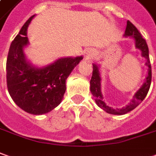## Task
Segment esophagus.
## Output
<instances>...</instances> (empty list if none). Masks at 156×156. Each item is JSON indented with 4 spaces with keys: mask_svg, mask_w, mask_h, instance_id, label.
I'll use <instances>...</instances> for the list:
<instances>
[{
    "mask_svg": "<svg viewBox=\"0 0 156 156\" xmlns=\"http://www.w3.org/2000/svg\"><path fill=\"white\" fill-rule=\"evenodd\" d=\"M92 57V52H88V54H86L87 59H90Z\"/></svg>",
    "mask_w": 156,
    "mask_h": 156,
    "instance_id": "obj_1",
    "label": "esophagus"
}]
</instances>
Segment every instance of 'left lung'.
I'll return each mask as SVG.
<instances>
[{"mask_svg":"<svg viewBox=\"0 0 156 156\" xmlns=\"http://www.w3.org/2000/svg\"><path fill=\"white\" fill-rule=\"evenodd\" d=\"M125 37H131L135 39L136 47L137 48H139L142 51V56H144L147 59L146 65L149 66V75L146 78V81H145L144 84L135 94L134 98L130 102V104L122 108L114 109L108 107V106H107L105 104L104 101H102L103 97H102L101 92V78L99 71H98V66H96V65H93V73H92L91 80H90V91H91L92 95L94 96V97L96 98L95 100H96V104L98 105L101 108L105 110L107 113L111 114L121 115V114H126L128 112L133 110L135 108H136L144 101L145 96H147L150 84H151L152 72H151V64H150V60H149V48H148V45H147V42L145 41V39L143 38L140 32L138 31V30L136 29V26L129 20H127V25Z\"/></svg>","mask_w":156,"mask_h":156,"instance_id":"8db88e82","label":"left lung"}]
</instances>
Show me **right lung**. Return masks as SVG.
I'll return each instance as SVG.
<instances>
[{
    "label": "right lung",
    "instance_id": "right-lung-1",
    "mask_svg": "<svg viewBox=\"0 0 156 156\" xmlns=\"http://www.w3.org/2000/svg\"><path fill=\"white\" fill-rule=\"evenodd\" d=\"M31 16L12 42L7 59V85L12 99L29 114H47L61 102L66 80L83 57H67L43 68H36L25 60L23 48L28 43L27 27Z\"/></svg>",
    "mask_w": 156,
    "mask_h": 156
}]
</instances>
